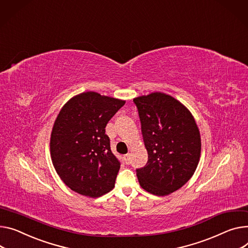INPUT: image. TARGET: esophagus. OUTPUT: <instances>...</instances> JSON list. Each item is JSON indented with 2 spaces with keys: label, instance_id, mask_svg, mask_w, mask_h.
I'll use <instances>...</instances> for the list:
<instances>
[{
  "label": "esophagus",
  "instance_id": "esophagus-1",
  "mask_svg": "<svg viewBox=\"0 0 248 248\" xmlns=\"http://www.w3.org/2000/svg\"><path fill=\"white\" fill-rule=\"evenodd\" d=\"M124 159L126 164H129L130 163V154H126L125 155H124Z\"/></svg>",
  "mask_w": 248,
  "mask_h": 248
}]
</instances>
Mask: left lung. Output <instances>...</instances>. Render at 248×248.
Masks as SVG:
<instances>
[{"label": "left lung", "instance_id": "obj_1", "mask_svg": "<svg viewBox=\"0 0 248 248\" xmlns=\"http://www.w3.org/2000/svg\"><path fill=\"white\" fill-rule=\"evenodd\" d=\"M148 159L137 170L140 186L166 196L184 186L199 164L202 140L188 108L170 94L152 93L134 98Z\"/></svg>", "mask_w": 248, "mask_h": 248}]
</instances>
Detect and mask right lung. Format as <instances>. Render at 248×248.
<instances>
[{
  "label": "right lung",
  "mask_w": 248,
  "mask_h": 248,
  "mask_svg": "<svg viewBox=\"0 0 248 248\" xmlns=\"http://www.w3.org/2000/svg\"><path fill=\"white\" fill-rule=\"evenodd\" d=\"M124 103L86 92L60 110L49 148L57 173L72 190L95 199L114 187L121 162L110 151L106 126Z\"/></svg>",
  "instance_id": "right-lung-1"
}]
</instances>
